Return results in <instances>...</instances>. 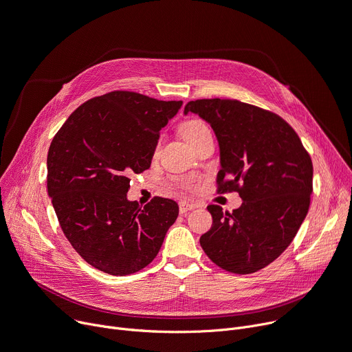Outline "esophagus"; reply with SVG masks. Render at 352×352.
I'll use <instances>...</instances> for the list:
<instances>
[{
	"label": "esophagus",
	"mask_w": 352,
	"mask_h": 352,
	"mask_svg": "<svg viewBox=\"0 0 352 352\" xmlns=\"http://www.w3.org/2000/svg\"><path fill=\"white\" fill-rule=\"evenodd\" d=\"M193 209H195V205H192V204H188V202H180L179 204V212L182 214L189 212V210H193Z\"/></svg>",
	"instance_id": "obj_1"
}]
</instances>
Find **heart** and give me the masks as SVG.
I'll list each match as a JSON object with an SVG mask.
<instances>
[{
	"mask_svg": "<svg viewBox=\"0 0 352 352\" xmlns=\"http://www.w3.org/2000/svg\"><path fill=\"white\" fill-rule=\"evenodd\" d=\"M206 130H209V129L206 127V124L204 122L192 119V120H188V122L183 123V126H182V135L188 142H190L192 139L199 136L200 133H204Z\"/></svg>",
	"mask_w": 352,
	"mask_h": 352,
	"instance_id": "b5f03b06",
	"label": "heart"
}]
</instances>
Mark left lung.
Here are the masks:
<instances>
[{"label":"left lung","instance_id":"left-lung-1","mask_svg":"<svg viewBox=\"0 0 352 352\" xmlns=\"http://www.w3.org/2000/svg\"><path fill=\"white\" fill-rule=\"evenodd\" d=\"M205 119L219 142L217 193L238 192L241 208L209 205L212 228L200 236L209 259L232 274H254L295 238L311 204L312 160L289 123L232 98H200L185 113Z\"/></svg>","mask_w":352,"mask_h":352}]
</instances>
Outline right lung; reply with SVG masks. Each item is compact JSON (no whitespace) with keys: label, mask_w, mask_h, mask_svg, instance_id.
Instances as JSON below:
<instances>
[{"label":"right lung","mask_w":352,"mask_h":352,"mask_svg":"<svg viewBox=\"0 0 352 352\" xmlns=\"http://www.w3.org/2000/svg\"><path fill=\"white\" fill-rule=\"evenodd\" d=\"M182 102L114 90L78 106L50 144L47 190L76 252L114 276L139 272L159 254L179 214L172 199L129 202L131 173L150 167L160 129Z\"/></svg>","instance_id":"add662e5"}]
</instances>
